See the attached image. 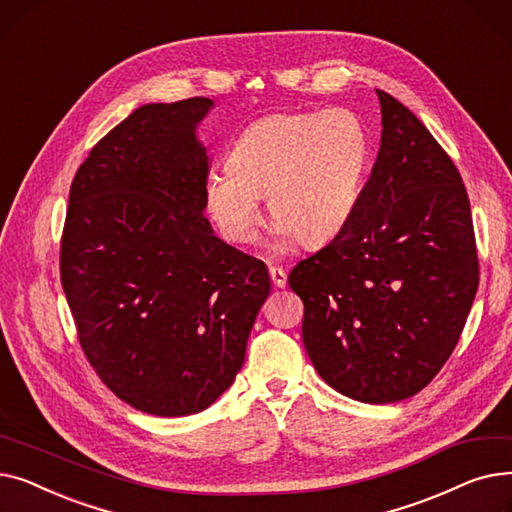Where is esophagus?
<instances>
[{
  "label": "esophagus",
  "mask_w": 512,
  "mask_h": 512,
  "mask_svg": "<svg viewBox=\"0 0 512 512\" xmlns=\"http://www.w3.org/2000/svg\"><path fill=\"white\" fill-rule=\"evenodd\" d=\"M270 278H272V282H274V286H278V288H284L286 286V272L282 270V267H278V265H272L270 267Z\"/></svg>",
  "instance_id": "obj_1"
}]
</instances>
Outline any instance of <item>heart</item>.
Listing matches in <instances>:
<instances>
[{
	"instance_id": "b5f03b06",
	"label": "heart",
	"mask_w": 512,
	"mask_h": 512,
	"mask_svg": "<svg viewBox=\"0 0 512 512\" xmlns=\"http://www.w3.org/2000/svg\"><path fill=\"white\" fill-rule=\"evenodd\" d=\"M369 155L365 124L344 107L263 116L232 141L226 168L209 172L205 203L236 245L257 238L263 197L278 247L324 245L355 215Z\"/></svg>"
}]
</instances>
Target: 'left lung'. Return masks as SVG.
I'll list each match as a JSON object with an SVG mask.
<instances>
[{
	"label": "left lung",
	"mask_w": 512,
	"mask_h": 512,
	"mask_svg": "<svg viewBox=\"0 0 512 512\" xmlns=\"http://www.w3.org/2000/svg\"><path fill=\"white\" fill-rule=\"evenodd\" d=\"M382 143L357 211L288 276L305 305L303 342L328 386L371 405L432 382L471 311L479 263L459 170L386 91Z\"/></svg>",
	"instance_id": "obj_1"
}]
</instances>
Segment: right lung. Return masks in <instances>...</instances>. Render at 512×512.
<instances>
[{
    "label": "right lung",
    "instance_id": "add662e5",
    "mask_svg": "<svg viewBox=\"0 0 512 512\" xmlns=\"http://www.w3.org/2000/svg\"><path fill=\"white\" fill-rule=\"evenodd\" d=\"M211 105H141L91 149L68 197L60 276L80 346L120 400L157 417L199 413L230 388L270 294L265 263L203 215L195 128Z\"/></svg>",
    "mask_w": 512,
    "mask_h": 512
}]
</instances>
